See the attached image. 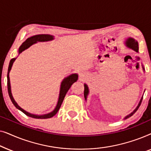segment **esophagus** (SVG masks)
<instances>
[{
	"instance_id": "1",
	"label": "esophagus",
	"mask_w": 151,
	"mask_h": 151,
	"mask_svg": "<svg viewBox=\"0 0 151 151\" xmlns=\"http://www.w3.org/2000/svg\"><path fill=\"white\" fill-rule=\"evenodd\" d=\"M80 78H83L84 77V76H85V73H80Z\"/></svg>"
}]
</instances>
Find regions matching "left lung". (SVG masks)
<instances>
[{"label": "left lung", "instance_id": "left-lung-1", "mask_svg": "<svg viewBox=\"0 0 151 151\" xmlns=\"http://www.w3.org/2000/svg\"><path fill=\"white\" fill-rule=\"evenodd\" d=\"M126 45H127V46L128 47H129V48H131L135 50V51H137L138 52V50H139V47H138V42L136 41L135 39L132 38H129L127 39V40L126 41ZM142 68H143V69L144 70V68L143 66H142ZM88 93V86L86 84H84V98H85V100H86V97H87V95ZM142 99L143 98H142L141 100H140V102L139 103V104H138V106H137V108H136L135 110H134L133 112H132L131 114H129V115H127V116L125 117L124 119H127L129 118V117H131L132 115H133L134 113H135L136 111H137V109H139V107L140 106V104H141L142 103Z\"/></svg>", "mask_w": 151, "mask_h": 151}]
</instances>
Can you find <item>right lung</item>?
<instances>
[{"mask_svg":"<svg viewBox=\"0 0 151 151\" xmlns=\"http://www.w3.org/2000/svg\"><path fill=\"white\" fill-rule=\"evenodd\" d=\"M53 39V36H51V35H47V34H41V35H36V36H34L30 37L27 39V40L24 41V42L22 43L21 46L20 47L19 50H18V52L19 53H22L24 50H25L26 49H27L31 45H32L34 43L37 42H44V41H49ZM16 58H12L9 62V67H8V72H7V89H8V93H9V98L11 99L12 103H13L14 106H15L18 109H19L20 111H21L22 113H24L26 115H27L29 117H33V118H36V119H47L50 118V117H52L53 116L56 114L60 108L62 103H63L64 98L67 94V93L69 89L71 87V86L73 84L74 82L77 81L78 80V75L77 74H72V75L69 76V77L66 78L64 79V80L62 82L61 84V87H60V96L58 99V104L54 111H52V112L50 113H48V114H45L43 115H36L34 114H31V113L27 112L24 110H23L22 108L18 106L17 103L16 102V101L14 100L13 98V96L12 95L11 92V86H10V81H9V73L10 70H11V68L12 67V65H13V63L15 60Z\"/></svg>","mask_w":151,"mask_h":151,"instance_id":"1","label":"right lung"}]
</instances>
